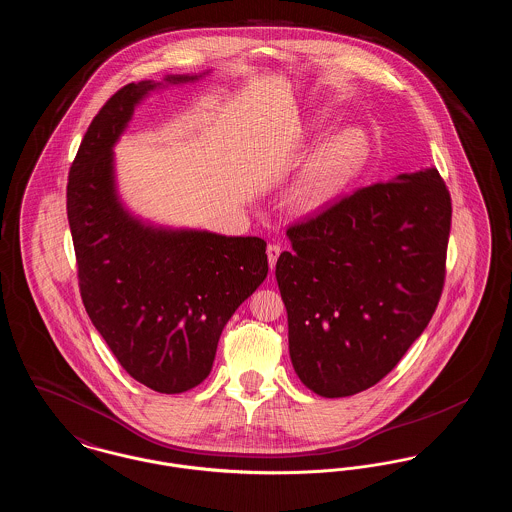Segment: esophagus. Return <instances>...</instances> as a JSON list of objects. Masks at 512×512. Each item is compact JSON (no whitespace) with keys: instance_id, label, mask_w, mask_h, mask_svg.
Wrapping results in <instances>:
<instances>
[{"instance_id":"esophagus-1","label":"esophagus","mask_w":512,"mask_h":512,"mask_svg":"<svg viewBox=\"0 0 512 512\" xmlns=\"http://www.w3.org/2000/svg\"><path fill=\"white\" fill-rule=\"evenodd\" d=\"M280 253H282V247H280V245L268 244L267 257L268 265H270V268H274V265H276V261H278V257H280Z\"/></svg>"}]
</instances>
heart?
<instances>
[{
	"mask_svg": "<svg viewBox=\"0 0 512 512\" xmlns=\"http://www.w3.org/2000/svg\"><path fill=\"white\" fill-rule=\"evenodd\" d=\"M368 142L359 128H347L318 149L313 161L293 184L290 205L297 213H311L359 174L365 165Z\"/></svg>",
	"mask_w": 512,
	"mask_h": 512,
	"instance_id": "heart-1",
	"label": "heart"
}]
</instances>
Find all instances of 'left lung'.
Listing matches in <instances>:
<instances>
[{
	"label": "left lung",
	"mask_w": 512,
	"mask_h": 512,
	"mask_svg": "<svg viewBox=\"0 0 512 512\" xmlns=\"http://www.w3.org/2000/svg\"><path fill=\"white\" fill-rule=\"evenodd\" d=\"M451 195L436 169L399 174L292 224L276 263L299 380L322 397L390 374L436 313Z\"/></svg>",
	"instance_id": "left-lung-1"
}]
</instances>
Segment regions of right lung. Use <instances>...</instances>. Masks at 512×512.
Masks as SVG:
<instances>
[{"mask_svg":"<svg viewBox=\"0 0 512 512\" xmlns=\"http://www.w3.org/2000/svg\"><path fill=\"white\" fill-rule=\"evenodd\" d=\"M153 88L126 84L99 109L69 171L67 217L82 303L101 338L134 380L182 393L209 376L222 328L267 278V242L153 228L122 207L113 146Z\"/></svg>","mask_w":512,"mask_h":512,"instance_id":"1","label":"right lung"}]
</instances>
